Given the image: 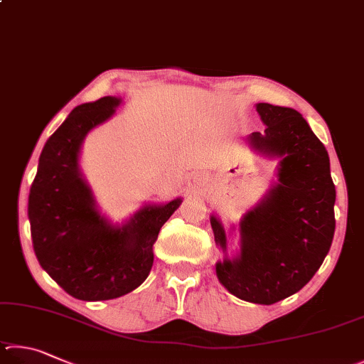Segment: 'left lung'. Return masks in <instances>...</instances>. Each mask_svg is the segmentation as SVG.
<instances>
[{
    "mask_svg": "<svg viewBox=\"0 0 364 364\" xmlns=\"http://www.w3.org/2000/svg\"><path fill=\"white\" fill-rule=\"evenodd\" d=\"M265 124L252 132L254 149L279 156L278 186L241 222V252L215 264L219 282L240 299L272 305L301 291L329 252L334 238L336 187L328 151L302 114L288 107L257 104ZM214 238L227 250L220 222Z\"/></svg>",
    "mask_w": 364,
    "mask_h": 364,
    "instance_id": "8db88e82",
    "label": "left lung"
}]
</instances>
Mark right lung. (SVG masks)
<instances>
[{
	"label": "right lung",
	"instance_id": "obj_1",
	"mask_svg": "<svg viewBox=\"0 0 364 364\" xmlns=\"http://www.w3.org/2000/svg\"><path fill=\"white\" fill-rule=\"evenodd\" d=\"M117 97L73 108L48 139L28 196V219L36 259L49 277L80 301H108L145 282L153 243L182 200L145 206L123 227H112L94 208L78 169L82 139L110 118Z\"/></svg>",
	"mask_w": 364,
	"mask_h": 364
}]
</instances>
